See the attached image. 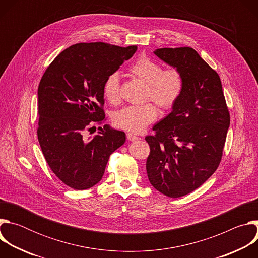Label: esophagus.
Returning <instances> with one entry per match:
<instances>
[{
	"instance_id": "1",
	"label": "esophagus",
	"mask_w": 258,
	"mask_h": 258,
	"mask_svg": "<svg viewBox=\"0 0 258 258\" xmlns=\"http://www.w3.org/2000/svg\"><path fill=\"white\" fill-rule=\"evenodd\" d=\"M126 138H127L128 141H137V140H140V139H141V138H139V137H137V136H135V135H133V134H131V133H128V134L126 135Z\"/></svg>"
}]
</instances>
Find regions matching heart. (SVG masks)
<instances>
[{
    "label": "heart",
    "mask_w": 258,
    "mask_h": 258,
    "mask_svg": "<svg viewBox=\"0 0 258 258\" xmlns=\"http://www.w3.org/2000/svg\"><path fill=\"white\" fill-rule=\"evenodd\" d=\"M132 77L146 84L145 99L152 100L162 110L171 109L179 100L185 81L182 73L174 67L162 69V65L148 57H140L128 67ZM103 94L111 104L120 101V84L118 73L109 75L104 82ZM157 117V109L152 103L126 106L112 116L118 128L140 133Z\"/></svg>",
    "instance_id": "obj_1"
}]
</instances>
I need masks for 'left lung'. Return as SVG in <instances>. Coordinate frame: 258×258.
I'll list each match as a JSON object with an SVG mask.
<instances>
[{
    "label": "left lung",
    "mask_w": 258,
    "mask_h": 258,
    "mask_svg": "<svg viewBox=\"0 0 258 258\" xmlns=\"http://www.w3.org/2000/svg\"><path fill=\"white\" fill-rule=\"evenodd\" d=\"M154 54L183 76V92L171 112L153 126L146 169L151 185L170 198L193 192L216 170L223 156L230 112L222 82L190 47Z\"/></svg>",
    "instance_id": "1"
}]
</instances>
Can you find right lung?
<instances>
[{"mask_svg":"<svg viewBox=\"0 0 258 258\" xmlns=\"http://www.w3.org/2000/svg\"><path fill=\"white\" fill-rule=\"evenodd\" d=\"M137 46L76 44L46 69L38 89V139L45 159L66 186L86 190L99 182L109 156L125 142V134L104 124L103 86L107 77L133 57Z\"/></svg>","mask_w":258,"mask_h":258,"instance_id":"add662e5","label":"right lung"}]
</instances>
